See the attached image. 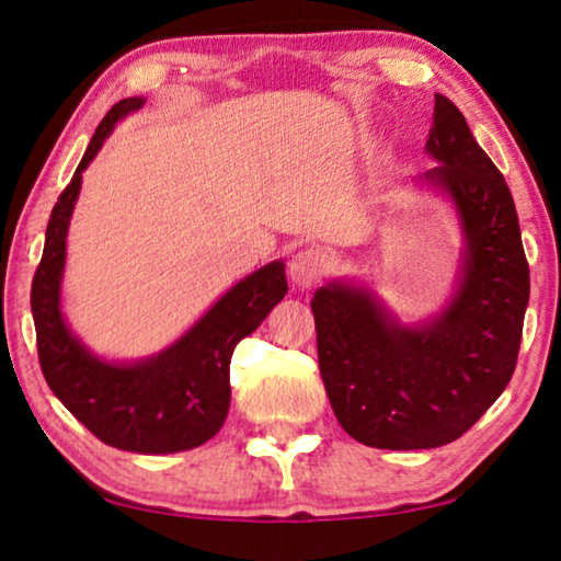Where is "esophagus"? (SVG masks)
<instances>
[{
	"label": "esophagus",
	"mask_w": 561,
	"mask_h": 561,
	"mask_svg": "<svg viewBox=\"0 0 561 561\" xmlns=\"http://www.w3.org/2000/svg\"><path fill=\"white\" fill-rule=\"evenodd\" d=\"M327 257L319 250H298L290 260L288 273L298 288H311L327 275Z\"/></svg>",
	"instance_id": "obj_1"
}]
</instances>
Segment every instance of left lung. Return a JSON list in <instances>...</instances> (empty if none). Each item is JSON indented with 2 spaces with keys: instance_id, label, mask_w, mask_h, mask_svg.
<instances>
[{
  "instance_id": "1",
  "label": "left lung",
  "mask_w": 561,
  "mask_h": 561,
  "mask_svg": "<svg viewBox=\"0 0 561 561\" xmlns=\"http://www.w3.org/2000/svg\"><path fill=\"white\" fill-rule=\"evenodd\" d=\"M426 183L451 198L467 237L465 278L439 319L396 327L367 290L329 283L313 294L319 370L334 416L375 449H434L462 436L516 370L528 263L503 173L462 112L436 94Z\"/></svg>"
}]
</instances>
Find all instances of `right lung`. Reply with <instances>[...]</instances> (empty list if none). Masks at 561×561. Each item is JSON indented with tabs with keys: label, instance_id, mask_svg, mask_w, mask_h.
Wrapping results in <instances>:
<instances>
[{
	"label": "right lung",
	"instance_id": "1",
	"mask_svg": "<svg viewBox=\"0 0 561 561\" xmlns=\"http://www.w3.org/2000/svg\"><path fill=\"white\" fill-rule=\"evenodd\" d=\"M142 104L137 96L122 99L96 127L71 183L50 211L30 306L37 357L58 401L110 447L140 455H171L209 442L225 424L232 396L229 363L237 342L255 332L260 321L288 294V283L283 263L260 267L227 290L179 342L145 363H102L68 332L60 313V275L81 171L94 160L117 119Z\"/></svg>",
	"mask_w": 561,
	"mask_h": 561
}]
</instances>
